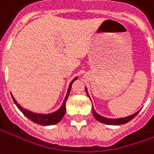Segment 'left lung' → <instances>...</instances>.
<instances>
[{
    "label": "left lung",
    "instance_id": "left-lung-1",
    "mask_svg": "<svg viewBox=\"0 0 154 154\" xmlns=\"http://www.w3.org/2000/svg\"><path fill=\"white\" fill-rule=\"evenodd\" d=\"M86 89V92H87V95L88 97L90 98V96L88 94V89L87 88H85ZM91 100V98H90ZM92 101V100H91ZM92 114L94 116V118L98 121V122H102V123H104V124H108V125H122V124H124V123H127V122H130L133 118H135L137 114L139 112L138 110L137 112H136L135 113L133 114L130 115V116H128V117H125V118H105V117H103L102 115L98 114L97 112L94 109L93 106L92 107Z\"/></svg>",
    "mask_w": 154,
    "mask_h": 154
}]
</instances>
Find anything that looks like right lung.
Masks as SVG:
<instances>
[{
	"instance_id": "obj_1",
	"label": "right lung",
	"mask_w": 154,
	"mask_h": 154,
	"mask_svg": "<svg viewBox=\"0 0 154 154\" xmlns=\"http://www.w3.org/2000/svg\"><path fill=\"white\" fill-rule=\"evenodd\" d=\"M77 77L74 78L73 80L70 82L69 87L67 89V92H66V95L65 97V99L62 103V106L60 107L59 109L57 111H55L51 113H36V112H33L32 111H29L27 109H26L23 107H21L19 103H17V100L14 98V97L11 94L12 97V99H13L14 103L17 105V107L19 108V110L21 111V112L26 117L28 118L30 120H32V122H34L36 124H40V125L43 126H50V125H54L58 123L62 118L64 117V115L66 113V102L67 98H68V96H69L70 91H71V88H72V85L73 83V82L75 80H77Z\"/></svg>"
}]
</instances>
